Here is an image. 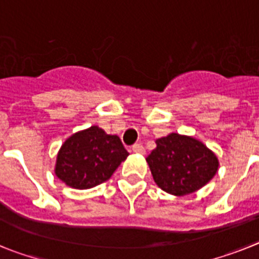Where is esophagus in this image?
<instances>
[{"instance_id":"obj_1","label":"esophagus","mask_w":259,"mask_h":259,"mask_svg":"<svg viewBox=\"0 0 259 259\" xmlns=\"http://www.w3.org/2000/svg\"><path fill=\"white\" fill-rule=\"evenodd\" d=\"M132 150H133V152H136V154H141V155H143L146 152L145 147H143L141 143H136V145L133 146Z\"/></svg>"}]
</instances>
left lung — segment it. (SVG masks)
<instances>
[{
    "label": "left lung",
    "mask_w": 259,
    "mask_h": 259,
    "mask_svg": "<svg viewBox=\"0 0 259 259\" xmlns=\"http://www.w3.org/2000/svg\"><path fill=\"white\" fill-rule=\"evenodd\" d=\"M156 185L172 195L197 192L219 168L217 155L201 141L170 133L156 139V148L146 157Z\"/></svg>",
    "instance_id": "8db88e82"
}]
</instances>
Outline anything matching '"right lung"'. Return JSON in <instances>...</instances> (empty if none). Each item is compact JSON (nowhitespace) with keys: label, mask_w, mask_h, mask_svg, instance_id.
<instances>
[{"label":"right lung","mask_w":259,"mask_h":259,"mask_svg":"<svg viewBox=\"0 0 259 259\" xmlns=\"http://www.w3.org/2000/svg\"><path fill=\"white\" fill-rule=\"evenodd\" d=\"M127 156L118 137L91 126L65 141L57 154L55 173L70 188L91 189L111 179Z\"/></svg>","instance_id":"add662e5"}]
</instances>
